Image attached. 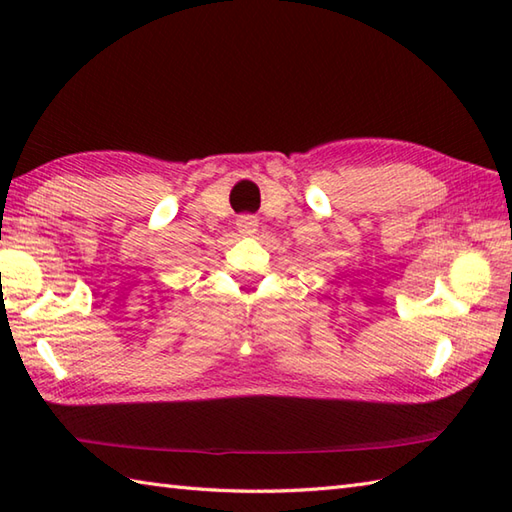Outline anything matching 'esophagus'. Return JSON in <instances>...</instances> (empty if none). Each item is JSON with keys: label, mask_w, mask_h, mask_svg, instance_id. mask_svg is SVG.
I'll list each match as a JSON object with an SVG mask.
<instances>
[{"label": "esophagus", "mask_w": 512, "mask_h": 512, "mask_svg": "<svg viewBox=\"0 0 512 512\" xmlns=\"http://www.w3.org/2000/svg\"><path fill=\"white\" fill-rule=\"evenodd\" d=\"M235 224H237L239 235H255L257 233V226H259V220H257L255 215H239Z\"/></svg>", "instance_id": "esophagus-1"}]
</instances>
